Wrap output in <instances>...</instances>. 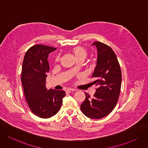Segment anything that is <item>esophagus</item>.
Wrapping results in <instances>:
<instances>
[{
    "label": "esophagus",
    "mask_w": 148,
    "mask_h": 148,
    "mask_svg": "<svg viewBox=\"0 0 148 148\" xmlns=\"http://www.w3.org/2000/svg\"><path fill=\"white\" fill-rule=\"evenodd\" d=\"M76 90L75 89V88H68V89L66 90V92L67 93H70V92H75Z\"/></svg>",
    "instance_id": "obj_1"
}]
</instances>
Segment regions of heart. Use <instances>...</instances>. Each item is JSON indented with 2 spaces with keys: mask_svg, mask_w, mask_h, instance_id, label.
<instances>
[{
  "mask_svg": "<svg viewBox=\"0 0 148 148\" xmlns=\"http://www.w3.org/2000/svg\"><path fill=\"white\" fill-rule=\"evenodd\" d=\"M75 58L77 61H84L88 55V50L82 46H76L71 50Z\"/></svg>",
  "mask_w": 148,
  "mask_h": 148,
  "instance_id": "1",
  "label": "heart"
}]
</instances>
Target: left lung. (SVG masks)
Here are the masks:
<instances>
[{"instance_id": "left-lung-1", "label": "left lung", "mask_w": 148, "mask_h": 148, "mask_svg": "<svg viewBox=\"0 0 148 148\" xmlns=\"http://www.w3.org/2000/svg\"><path fill=\"white\" fill-rule=\"evenodd\" d=\"M98 50L97 66L92 78L98 88L91 97L85 92L86 99L81 104V110L86 116L100 119L114 110L119 100L121 84V71L115 52L104 43L96 41Z\"/></svg>"}]
</instances>
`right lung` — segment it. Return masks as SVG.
Segmentation results:
<instances>
[{
	"label": "right lung",
	"mask_w": 148,
	"mask_h": 148,
	"mask_svg": "<svg viewBox=\"0 0 148 148\" xmlns=\"http://www.w3.org/2000/svg\"><path fill=\"white\" fill-rule=\"evenodd\" d=\"M55 47L35 45L26 52L22 63L21 82L27 103L34 114L42 119H49L60 110L62 98L66 95L63 90L47 89L45 80L49 71L47 60Z\"/></svg>",
	"instance_id": "add662e5"
}]
</instances>
